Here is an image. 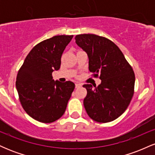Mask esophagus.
Returning a JSON list of instances; mask_svg holds the SVG:
<instances>
[{"mask_svg": "<svg viewBox=\"0 0 155 155\" xmlns=\"http://www.w3.org/2000/svg\"><path fill=\"white\" fill-rule=\"evenodd\" d=\"M81 84L76 83V84H75V87H76V88H79V87H81Z\"/></svg>", "mask_w": 155, "mask_h": 155, "instance_id": "1", "label": "esophagus"}]
</instances>
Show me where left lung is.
<instances>
[{"instance_id": "1", "label": "left lung", "mask_w": 155, "mask_h": 155, "mask_svg": "<svg viewBox=\"0 0 155 155\" xmlns=\"http://www.w3.org/2000/svg\"><path fill=\"white\" fill-rule=\"evenodd\" d=\"M76 43L86 51L89 70L101 83L84 84L87 94L84 106L97 122H111L124 113L134 94L135 74L120 48L109 39L95 34L76 35Z\"/></svg>"}]
</instances>
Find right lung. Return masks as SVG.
Segmentation results:
<instances>
[{"label": "right lung", "instance_id": "1", "mask_svg": "<svg viewBox=\"0 0 155 155\" xmlns=\"http://www.w3.org/2000/svg\"><path fill=\"white\" fill-rule=\"evenodd\" d=\"M74 35H55L35 45L20 69L16 87L22 108L34 120L44 123L58 120L65 113L75 84L52 79L59 70L61 57Z\"/></svg>", "mask_w": 155, "mask_h": 155}]
</instances>
